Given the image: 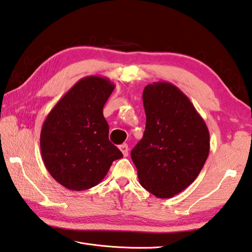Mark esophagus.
Here are the masks:
<instances>
[{"instance_id":"1","label":"esophagus","mask_w":252,"mask_h":252,"mask_svg":"<svg viewBox=\"0 0 252 252\" xmlns=\"http://www.w3.org/2000/svg\"><path fill=\"white\" fill-rule=\"evenodd\" d=\"M120 150L122 151L123 156H124V157H127V156H128V150H129V149H128V146L126 145V143H124V145H121V146H120Z\"/></svg>"}]
</instances>
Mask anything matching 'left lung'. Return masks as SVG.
Listing matches in <instances>:
<instances>
[{"label":"left lung","instance_id":"1","mask_svg":"<svg viewBox=\"0 0 252 252\" xmlns=\"http://www.w3.org/2000/svg\"><path fill=\"white\" fill-rule=\"evenodd\" d=\"M142 100L146 130L131 160L146 190L172 198L201 172L210 151L209 129L188 96L171 83L146 86Z\"/></svg>","mask_w":252,"mask_h":252}]
</instances>
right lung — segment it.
Returning a JSON list of instances; mask_svg holds the SVG:
<instances>
[{
    "mask_svg": "<svg viewBox=\"0 0 252 252\" xmlns=\"http://www.w3.org/2000/svg\"><path fill=\"white\" fill-rule=\"evenodd\" d=\"M114 88L106 77H84L61 97L41 128L44 165L69 190L96 186L113 161L123 158L109 140V125L103 116V106Z\"/></svg>",
    "mask_w": 252,
    "mask_h": 252,
    "instance_id": "right-lung-1",
    "label": "right lung"
}]
</instances>
